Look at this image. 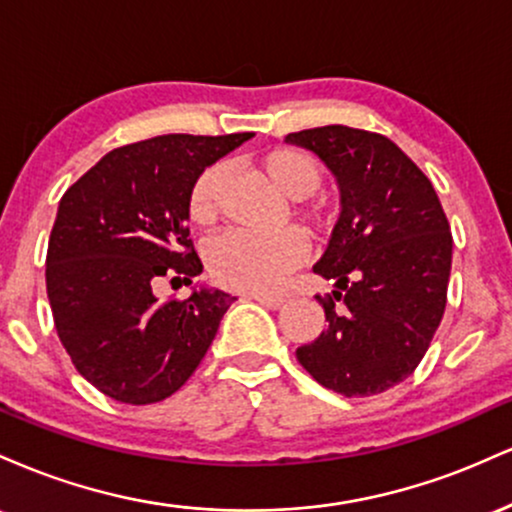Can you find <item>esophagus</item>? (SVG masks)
<instances>
[{"instance_id": "obj_1", "label": "esophagus", "mask_w": 512, "mask_h": 512, "mask_svg": "<svg viewBox=\"0 0 512 512\" xmlns=\"http://www.w3.org/2000/svg\"><path fill=\"white\" fill-rule=\"evenodd\" d=\"M250 298H255L257 303L267 305V308H272V310L284 308V305L289 303V296H269V293H252Z\"/></svg>"}]
</instances>
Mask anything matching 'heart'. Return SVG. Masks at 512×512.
Instances as JSON below:
<instances>
[{
	"instance_id": "obj_1",
	"label": "heart",
	"mask_w": 512,
	"mask_h": 512,
	"mask_svg": "<svg viewBox=\"0 0 512 512\" xmlns=\"http://www.w3.org/2000/svg\"><path fill=\"white\" fill-rule=\"evenodd\" d=\"M260 170L286 199L301 202L322 185V166L308 151L279 146L260 158ZM226 166L211 163L192 180L187 192V219L195 226L207 228L219 216V199ZM296 216L308 231H325L332 226L334 209L325 199L301 202ZM305 257V240L301 233L284 231L272 238H252L243 233H228L214 240L209 248V269L216 284L233 291L267 293L281 286Z\"/></svg>"
}]
</instances>
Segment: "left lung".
Wrapping results in <instances>:
<instances>
[{"instance_id": "1", "label": "left lung", "mask_w": 512, "mask_h": 512, "mask_svg": "<svg viewBox=\"0 0 512 512\" xmlns=\"http://www.w3.org/2000/svg\"><path fill=\"white\" fill-rule=\"evenodd\" d=\"M337 178L342 214L313 272L334 281L327 327L296 349L327 390L370 397L414 373L448 301L450 223L431 180L383 134L344 125L286 137ZM342 302V306H337Z\"/></svg>"}]
</instances>
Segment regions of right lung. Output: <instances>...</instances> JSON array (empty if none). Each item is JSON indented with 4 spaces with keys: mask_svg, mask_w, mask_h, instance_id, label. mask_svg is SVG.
<instances>
[{
    "mask_svg": "<svg viewBox=\"0 0 512 512\" xmlns=\"http://www.w3.org/2000/svg\"><path fill=\"white\" fill-rule=\"evenodd\" d=\"M252 132L163 134L105 154L64 192L48 243L45 284L72 363L103 395L154 404L178 392L236 298L195 289L158 301L163 276L202 274L187 228L192 180Z\"/></svg>",
    "mask_w": 512,
    "mask_h": 512,
    "instance_id": "add662e5",
    "label": "right lung"
}]
</instances>
